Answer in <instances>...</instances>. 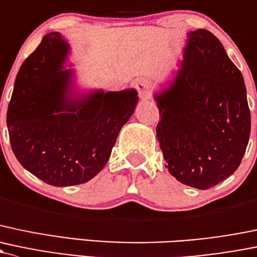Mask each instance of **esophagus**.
Instances as JSON below:
<instances>
[{"label": "esophagus", "instance_id": "obj_1", "mask_svg": "<svg viewBox=\"0 0 257 257\" xmlns=\"http://www.w3.org/2000/svg\"><path fill=\"white\" fill-rule=\"evenodd\" d=\"M137 90L139 92V96L142 98H149V92H150V82L148 79H139L137 81Z\"/></svg>", "mask_w": 257, "mask_h": 257}]
</instances>
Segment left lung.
<instances>
[{"instance_id": "8db88e82", "label": "left lung", "mask_w": 257, "mask_h": 257, "mask_svg": "<svg viewBox=\"0 0 257 257\" xmlns=\"http://www.w3.org/2000/svg\"><path fill=\"white\" fill-rule=\"evenodd\" d=\"M156 137L169 172L183 185L208 190L239 167L251 117L244 77L214 34L190 32L169 88L155 94Z\"/></svg>"}]
</instances>
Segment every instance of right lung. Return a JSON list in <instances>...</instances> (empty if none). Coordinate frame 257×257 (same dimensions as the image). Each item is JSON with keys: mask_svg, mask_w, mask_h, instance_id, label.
Returning a JSON list of instances; mask_svg holds the SVG:
<instances>
[{"mask_svg": "<svg viewBox=\"0 0 257 257\" xmlns=\"http://www.w3.org/2000/svg\"><path fill=\"white\" fill-rule=\"evenodd\" d=\"M67 53L60 33L43 38L22 64L7 110L17 160L58 187L87 182L103 169L138 103L136 90L75 94L74 71L63 70Z\"/></svg>", "mask_w": 257, "mask_h": 257, "instance_id": "1", "label": "right lung"}]
</instances>
